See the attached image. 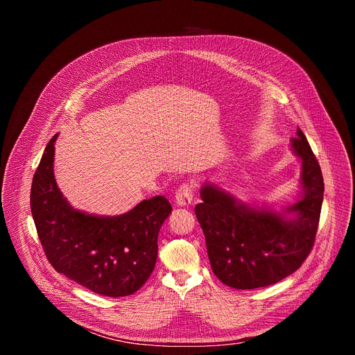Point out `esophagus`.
Here are the masks:
<instances>
[{
  "label": "esophagus",
  "mask_w": 355,
  "mask_h": 355,
  "mask_svg": "<svg viewBox=\"0 0 355 355\" xmlns=\"http://www.w3.org/2000/svg\"><path fill=\"white\" fill-rule=\"evenodd\" d=\"M193 199V187L192 184H182L175 192V204L180 207H188Z\"/></svg>",
  "instance_id": "esophagus-1"
}]
</instances>
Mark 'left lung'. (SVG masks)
I'll list each match as a JSON object with an SVG mask.
<instances>
[{"mask_svg":"<svg viewBox=\"0 0 355 355\" xmlns=\"http://www.w3.org/2000/svg\"><path fill=\"white\" fill-rule=\"evenodd\" d=\"M291 150L302 163V191L296 202L279 211L245 204L209 181L200 188L195 215L207 239L212 271L227 286L256 289L277 284L309 256L320 219L323 175L299 128Z\"/></svg>","mask_w":355,"mask_h":355,"instance_id":"8db88e82","label":"left lung"}]
</instances>
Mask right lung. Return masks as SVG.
Instances as JSON below:
<instances>
[{
	"instance_id": "obj_1",
	"label": "right lung",
	"mask_w": 355,
	"mask_h": 355,
	"mask_svg": "<svg viewBox=\"0 0 355 355\" xmlns=\"http://www.w3.org/2000/svg\"><path fill=\"white\" fill-rule=\"evenodd\" d=\"M55 135L46 146L31 188V211L53 268L105 296H128L148 279L157 260V237L173 208L156 195L126 214L101 216L74 209L58 187Z\"/></svg>"
}]
</instances>
